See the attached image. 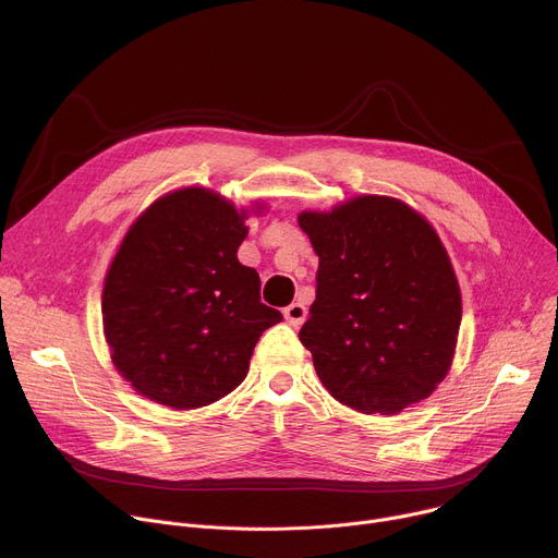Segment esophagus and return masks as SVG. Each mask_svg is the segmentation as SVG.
I'll list each match as a JSON object with an SVG mask.
<instances>
[{
	"mask_svg": "<svg viewBox=\"0 0 558 558\" xmlns=\"http://www.w3.org/2000/svg\"><path fill=\"white\" fill-rule=\"evenodd\" d=\"M304 317H306V306L302 302H293L284 308V320L291 327H300L304 323Z\"/></svg>",
	"mask_w": 558,
	"mask_h": 558,
	"instance_id": "obj_1",
	"label": "esophagus"
}]
</instances>
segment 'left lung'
Instances as JSON below:
<instances>
[{"label": "left lung", "instance_id": "left-lung-1", "mask_svg": "<svg viewBox=\"0 0 558 558\" xmlns=\"http://www.w3.org/2000/svg\"><path fill=\"white\" fill-rule=\"evenodd\" d=\"M298 222L320 258L300 342L325 388L364 415L426 400L450 371L461 325L459 282L433 225L377 194Z\"/></svg>", "mask_w": 558, "mask_h": 558}]
</instances>
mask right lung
<instances>
[{
  "label": "right lung",
  "mask_w": 558,
  "mask_h": 558,
  "mask_svg": "<svg viewBox=\"0 0 558 558\" xmlns=\"http://www.w3.org/2000/svg\"><path fill=\"white\" fill-rule=\"evenodd\" d=\"M207 187L156 198L128 229L101 293L117 371L147 400L177 411L218 402L247 377L263 331L282 313L260 302L241 265L247 214Z\"/></svg>",
  "instance_id": "add662e5"
}]
</instances>
